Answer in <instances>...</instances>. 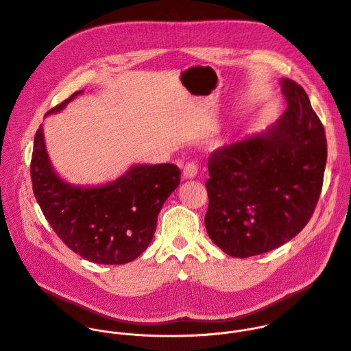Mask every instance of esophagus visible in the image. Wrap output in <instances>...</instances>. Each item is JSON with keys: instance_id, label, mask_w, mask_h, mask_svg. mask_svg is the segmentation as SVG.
Wrapping results in <instances>:
<instances>
[{"instance_id": "obj_1", "label": "esophagus", "mask_w": 351, "mask_h": 351, "mask_svg": "<svg viewBox=\"0 0 351 351\" xmlns=\"http://www.w3.org/2000/svg\"><path fill=\"white\" fill-rule=\"evenodd\" d=\"M197 172H198V167H197V164L193 162V161L187 162V164L184 165V168H183V176H184L186 179H193V178H195Z\"/></svg>"}]
</instances>
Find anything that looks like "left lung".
I'll list each match as a JSON object with an SVG mask.
<instances>
[{"mask_svg": "<svg viewBox=\"0 0 351 351\" xmlns=\"http://www.w3.org/2000/svg\"><path fill=\"white\" fill-rule=\"evenodd\" d=\"M287 110L260 134L215 149L206 182V228L228 256L247 258L291 240L322 190L325 129L304 88L282 79Z\"/></svg>", "mask_w": 351, "mask_h": 351, "instance_id": "8db88e82", "label": "left lung"}]
</instances>
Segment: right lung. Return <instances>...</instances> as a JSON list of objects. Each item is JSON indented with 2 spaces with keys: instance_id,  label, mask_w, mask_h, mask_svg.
Returning a JSON list of instances; mask_svg holds the SVG:
<instances>
[{
  "instance_id": "1",
  "label": "right lung",
  "mask_w": 351,
  "mask_h": 351,
  "mask_svg": "<svg viewBox=\"0 0 351 351\" xmlns=\"http://www.w3.org/2000/svg\"><path fill=\"white\" fill-rule=\"evenodd\" d=\"M82 93L47 115L64 110ZM30 175L37 203L58 237L82 258L106 265L130 263L144 252L164 203L180 183L176 165L143 164L103 186L71 184L56 173L41 126L34 136Z\"/></svg>"
}]
</instances>
